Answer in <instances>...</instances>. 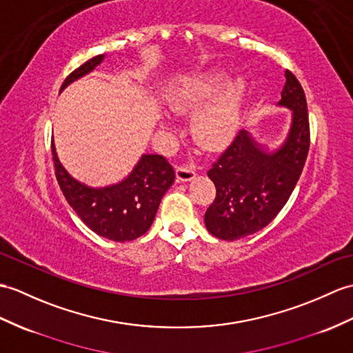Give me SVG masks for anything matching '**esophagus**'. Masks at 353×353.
Returning a JSON list of instances; mask_svg holds the SVG:
<instances>
[{
    "label": "esophagus",
    "instance_id": "esophagus-1",
    "mask_svg": "<svg viewBox=\"0 0 353 353\" xmlns=\"http://www.w3.org/2000/svg\"><path fill=\"white\" fill-rule=\"evenodd\" d=\"M177 182H190L195 177V167L194 165H182L176 170Z\"/></svg>",
    "mask_w": 353,
    "mask_h": 353
}]
</instances>
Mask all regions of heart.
Here are the masks:
<instances>
[{
    "label": "heart",
    "mask_w": 353,
    "mask_h": 353,
    "mask_svg": "<svg viewBox=\"0 0 353 353\" xmlns=\"http://www.w3.org/2000/svg\"><path fill=\"white\" fill-rule=\"evenodd\" d=\"M225 83L223 72H209L180 87L170 97V108L190 112L208 103L195 114L191 130L195 141L206 149H218L236 134L245 99V83L234 79Z\"/></svg>",
    "instance_id": "obj_1"
}]
</instances>
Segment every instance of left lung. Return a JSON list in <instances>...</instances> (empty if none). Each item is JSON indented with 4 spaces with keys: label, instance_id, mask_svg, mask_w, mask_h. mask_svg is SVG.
<instances>
[{
    "label": "left lung",
    "instance_id": "1",
    "mask_svg": "<svg viewBox=\"0 0 353 353\" xmlns=\"http://www.w3.org/2000/svg\"><path fill=\"white\" fill-rule=\"evenodd\" d=\"M278 105L292 110L290 130L280 144L266 147L242 129L208 171L216 196L204 223L218 239L236 241L261 230L298 183L310 149V123L305 93L290 70Z\"/></svg>",
    "mask_w": 353,
    "mask_h": 353
}]
</instances>
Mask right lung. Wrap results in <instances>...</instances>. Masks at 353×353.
Here are the masks:
<instances>
[{"label":"right lung","mask_w":353,"mask_h":353,"mask_svg":"<svg viewBox=\"0 0 353 353\" xmlns=\"http://www.w3.org/2000/svg\"><path fill=\"white\" fill-rule=\"evenodd\" d=\"M102 60L103 55H96L79 65L64 79L61 90L94 70ZM51 147L55 177L70 208L90 230L114 242L134 241L149 230L163 194L174 183V168L165 158L143 154L132 173L120 183L90 188L65 171L57 157L54 141Z\"/></svg>","instance_id":"add662e5"}]
</instances>
